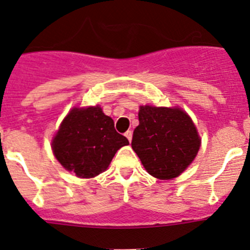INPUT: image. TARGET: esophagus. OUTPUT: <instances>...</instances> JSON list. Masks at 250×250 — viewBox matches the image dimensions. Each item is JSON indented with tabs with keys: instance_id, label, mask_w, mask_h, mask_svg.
<instances>
[{
	"instance_id": "1",
	"label": "esophagus",
	"mask_w": 250,
	"mask_h": 250,
	"mask_svg": "<svg viewBox=\"0 0 250 250\" xmlns=\"http://www.w3.org/2000/svg\"><path fill=\"white\" fill-rule=\"evenodd\" d=\"M125 138L128 139V140L132 141V138H133V132H132V130H127V132L125 133Z\"/></svg>"
}]
</instances>
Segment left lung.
Listing matches in <instances>:
<instances>
[{"instance_id":"1","label":"left lung","mask_w":250,"mask_h":250,"mask_svg":"<svg viewBox=\"0 0 250 250\" xmlns=\"http://www.w3.org/2000/svg\"><path fill=\"white\" fill-rule=\"evenodd\" d=\"M132 147L149 175L171 180L195 158L200 138L183 110L145 105L140 106Z\"/></svg>"}]
</instances>
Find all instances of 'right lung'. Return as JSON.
Returning a JSON list of instances; mask_svg holds the SVG:
<instances>
[{
  "instance_id": "right-lung-1",
  "label": "right lung",
  "mask_w": 250,
  "mask_h": 250,
  "mask_svg": "<svg viewBox=\"0 0 250 250\" xmlns=\"http://www.w3.org/2000/svg\"><path fill=\"white\" fill-rule=\"evenodd\" d=\"M127 145L128 139L116 132L101 107H74L55 135L52 151L65 170L88 178L106 170L115 153Z\"/></svg>"
}]
</instances>
